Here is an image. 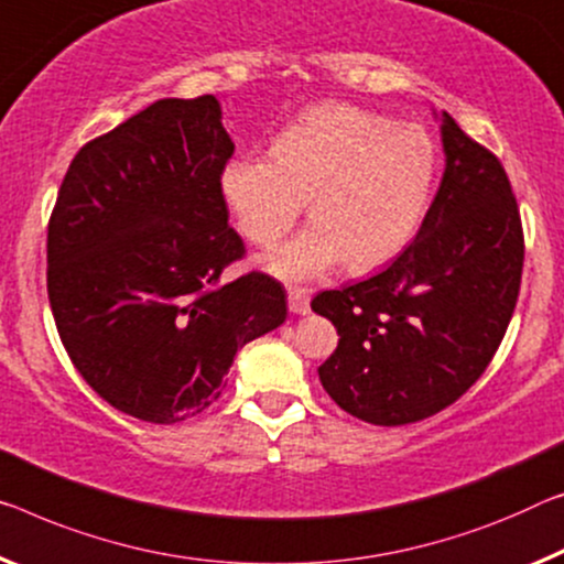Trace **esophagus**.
<instances>
[{"mask_svg": "<svg viewBox=\"0 0 564 564\" xmlns=\"http://www.w3.org/2000/svg\"><path fill=\"white\" fill-rule=\"evenodd\" d=\"M288 305L294 315H307L310 312V290L305 288H290L288 290Z\"/></svg>", "mask_w": 564, "mask_h": 564, "instance_id": "1", "label": "esophagus"}]
</instances>
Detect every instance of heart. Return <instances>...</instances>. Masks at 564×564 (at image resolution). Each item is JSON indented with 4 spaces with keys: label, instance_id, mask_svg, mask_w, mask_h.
I'll return each mask as SVG.
<instances>
[{
    "label": "heart",
    "instance_id": "1",
    "mask_svg": "<svg viewBox=\"0 0 564 564\" xmlns=\"http://www.w3.org/2000/svg\"><path fill=\"white\" fill-rule=\"evenodd\" d=\"M436 145L415 126L383 112L330 102L310 108L274 138L270 159L241 155L221 173V194L239 231L272 247L292 229L307 198L315 227L267 257L288 280L386 264L413 239L426 214Z\"/></svg>",
    "mask_w": 564,
    "mask_h": 564
}]
</instances>
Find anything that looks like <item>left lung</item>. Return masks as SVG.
<instances>
[{
  "mask_svg": "<svg viewBox=\"0 0 564 564\" xmlns=\"http://www.w3.org/2000/svg\"><path fill=\"white\" fill-rule=\"evenodd\" d=\"M446 171L415 239L370 280L319 292L337 327L317 368L355 419L405 426L458 401L497 352L519 297L524 231L497 155L441 116Z\"/></svg>",
  "mask_w": 564,
  "mask_h": 564,
  "instance_id": "obj_1",
  "label": "left lung"
}]
</instances>
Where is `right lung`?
I'll list each match as a JSON object with an SVG mask.
<instances>
[{"label": "right lung", "instance_id": "obj_1", "mask_svg": "<svg viewBox=\"0 0 564 564\" xmlns=\"http://www.w3.org/2000/svg\"><path fill=\"white\" fill-rule=\"evenodd\" d=\"M234 143L214 95L163 98L83 145L47 224L59 340L102 401L149 423L186 421L221 395L234 355L280 327L288 294L249 272L221 173Z\"/></svg>", "mask_w": 564, "mask_h": 564}]
</instances>
